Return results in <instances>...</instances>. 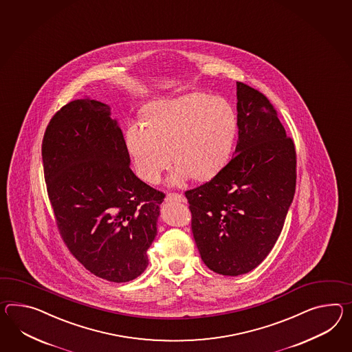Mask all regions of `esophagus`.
Here are the masks:
<instances>
[{
    "label": "esophagus",
    "instance_id": "obj_1",
    "mask_svg": "<svg viewBox=\"0 0 352 352\" xmlns=\"http://www.w3.org/2000/svg\"><path fill=\"white\" fill-rule=\"evenodd\" d=\"M184 196L182 193H175V192H169L165 197V201H177V202H184Z\"/></svg>",
    "mask_w": 352,
    "mask_h": 352
}]
</instances>
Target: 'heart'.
<instances>
[{"label": "heart", "instance_id": "heart-1", "mask_svg": "<svg viewBox=\"0 0 352 352\" xmlns=\"http://www.w3.org/2000/svg\"><path fill=\"white\" fill-rule=\"evenodd\" d=\"M238 135V113L228 99L192 93L155 103L147 112V124L131 123L126 144L136 172L156 183L173 162L175 179L190 175L212 178L232 156Z\"/></svg>", "mask_w": 352, "mask_h": 352}]
</instances>
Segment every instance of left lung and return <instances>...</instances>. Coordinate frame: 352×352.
Instances as JSON below:
<instances>
[{"instance_id": "obj_1", "label": "left lung", "mask_w": 352, "mask_h": 352, "mask_svg": "<svg viewBox=\"0 0 352 352\" xmlns=\"http://www.w3.org/2000/svg\"><path fill=\"white\" fill-rule=\"evenodd\" d=\"M239 140L214 178L184 192L190 228L211 271L254 270L278 239L296 187V151L267 96L236 82Z\"/></svg>"}]
</instances>
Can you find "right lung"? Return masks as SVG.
<instances>
[{"instance_id": "1", "label": "right lung", "mask_w": 352, "mask_h": 352, "mask_svg": "<svg viewBox=\"0 0 352 352\" xmlns=\"http://www.w3.org/2000/svg\"><path fill=\"white\" fill-rule=\"evenodd\" d=\"M44 179L60 238L91 274L127 283L148 265L165 193L138 179L109 105L81 98L50 120Z\"/></svg>"}]
</instances>
